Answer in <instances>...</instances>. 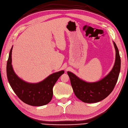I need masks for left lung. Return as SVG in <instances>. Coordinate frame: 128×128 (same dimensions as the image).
<instances>
[{
    "mask_svg": "<svg viewBox=\"0 0 128 128\" xmlns=\"http://www.w3.org/2000/svg\"><path fill=\"white\" fill-rule=\"evenodd\" d=\"M116 50V60L114 66L106 76L95 82H87L76 75L68 71L70 83L76 96L85 103L100 102L112 92L117 82L121 68V59L119 50L113 42Z\"/></svg>",
    "mask_w": 128,
    "mask_h": 128,
    "instance_id": "8db88e82",
    "label": "left lung"
}]
</instances>
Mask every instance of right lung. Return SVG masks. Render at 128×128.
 I'll return each mask as SVG.
<instances>
[{"label":"right lung","instance_id":"add662e5","mask_svg":"<svg viewBox=\"0 0 128 128\" xmlns=\"http://www.w3.org/2000/svg\"><path fill=\"white\" fill-rule=\"evenodd\" d=\"M12 46L7 63V76L13 91L22 102L28 105L40 106L48 104L53 97V86L64 73V70L52 74L40 82L28 83L19 78L14 72L12 64Z\"/></svg>","mask_w":128,"mask_h":128}]
</instances>
